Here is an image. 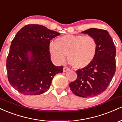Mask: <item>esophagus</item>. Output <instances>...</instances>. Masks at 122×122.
<instances>
[{"mask_svg":"<svg viewBox=\"0 0 122 122\" xmlns=\"http://www.w3.org/2000/svg\"><path fill=\"white\" fill-rule=\"evenodd\" d=\"M69 70H70L69 68L66 66H64V68H63V71H64V72H68V71H69Z\"/></svg>","mask_w":122,"mask_h":122,"instance_id":"1","label":"esophagus"}]
</instances>
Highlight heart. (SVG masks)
I'll list each match as a JSON object with an SVG mask.
<instances>
[{
    "label": "heart",
    "instance_id": "b5f03b06",
    "mask_svg": "<svg viewBox=\"0 0 122 122\" xmlns=\"http://www.w3.org/2000/svg\"><path fill=\"white\" fill-rule=\"evenodd\" d=\"M97 49V42L94 38L82 35L61 36L49 46L51 56L57 62H64L65 56H68V62L76 69L90 65L96 57Z\"/></svg>",
    "mask_w": 122,
    "mask_h": 122
}]
</instances>
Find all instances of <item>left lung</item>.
<instances>
[{"mask_svg":"<svg viewBox=\"0 0 122 122\" xmlns=\"http://www.w3.org/2000/svg\"><path fill=\"white\" fill-rule=\"evenodd\" d=\"M96 40L97 49L90 65L76 71L77 77L69 84L73 93L82 97H92L103 93L111 81L116 71V48L107 30L91 28L81 32Z\"/></svg>","mask_w":122,"mask_h":122,"instance_id":"8db88e82","label":"left lung"}]
</instances>
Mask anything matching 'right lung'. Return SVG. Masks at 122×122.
<instances>
[{"mask_svg": "<svg viewBox=\"0 0 122 122\" xmlns=\"http://www.w3.org/2000/svg\"><path fill=\"white\" fill-rule=\"evenodd\" d=\"M60 33L40 25H27L15 35L6 62L11 85L25 95L46 92L53 77L62 73L63 66L54 65L50 59V40Z\"/></svg>", "mask_w": 122, "mask_h": 122, "instance_id": "right-lung-1", "label": "right lung"}]
</instances>
